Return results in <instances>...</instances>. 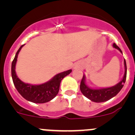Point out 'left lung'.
Wrapping results in <instances>:
<instances>
[{"label": "left lung", "mask_w": 135, "mask_h": 135, "mask_svg": "<svg viewBox=\"0 0 135 135\" xmlns=\"http://www.w3.org/2000/svg\"><path fill=\"white\" fill-rule=\"evenodd\" d=\"M115 49L120 51V52H122L121 49L119 48L118 46H117L115 43L113 45ZM124 75L121 81L115 86H113L112 87L109 88H103V89H93L91 88H89L88 86L86 84L85 82V76H83L82 79L80 82V89L82 93L87 97L90 101L96 102V103H101V102H105L110 99L113 98L115 97L117 94L121 90L122 87L124 86V84L125 83L126 78V61H124Z\"/></svg>", "instance_id": "obj_1"}]
</instances>
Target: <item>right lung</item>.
Here are the masks:
<instances>
[{
	"instance_id": "obj_1",
	"label": "right lung",
	"mask_w": 135,
	"mask_h": 135,
	"mask_svg": "<svg viewBox=\"0 0 135 135\" xmlns=\"http://www.w3.org/2000/svg\"><path fill=\"white\" fill-rule=\"evenodd\" d=\"M23 45H24L20 46L15 54V58L11 64V76L14 85L19 93L27 101L36 103L49 102L55 98L58 94L61 81L64 77L71 73V70L63 71L61 73L55 75L52 79L44 84L32 85L24 83L17 77L15 72V65L17 60V56Z\"/></svg>"
}]
</instances>
